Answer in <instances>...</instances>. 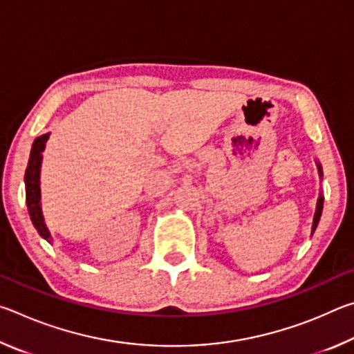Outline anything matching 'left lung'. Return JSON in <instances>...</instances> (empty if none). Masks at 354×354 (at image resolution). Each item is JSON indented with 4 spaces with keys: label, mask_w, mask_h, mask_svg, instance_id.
Returning <instances> with one entry per match:
<instances>
[{
    "label": "left lung",
    "mask_w": 354,
    "mask_h": 354,
    "mask_svg": "<svg viewBox=\"0 0 354 354\" xmlns=\"http://www.w3.org/2000/svg\"><path fill=\"white\" fill-rule=\"evenodd\" d=\"M319 170H320V175H322V169L319 165ZM322 209H323V196L320 195L319 200H317V209H315V215H314V223H313V232L315 231L317 225H319V220H320V215H322Z\"/></svg>",
    "instance_id": "8db88e82"
}]
</instances>
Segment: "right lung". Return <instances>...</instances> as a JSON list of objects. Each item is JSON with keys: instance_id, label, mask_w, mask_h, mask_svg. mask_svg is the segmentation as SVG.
Listing matches in <instances>:
<instances>
[{"instance_id": "obj_1", "label": "right lung", "mask_w": 354, "mask_h": 354, "mask_svg": "<svg viewBox=\"0 0 354 354\" xmlns=\"http://www.w3.org/2000/svg\"><path fill=\"white\" fill-rule=\"evenodd\" d=\"M50 134H44L37 137L32 143L31 156H29L28 169L25 173V184H26V205L29 215L35 226V230L39 231L41 237H45L48 242H51L50 231L44 221V215H41L40 207V162H41V151H44L45 143L48 140Z\"/></svg>"}]
</instances>
